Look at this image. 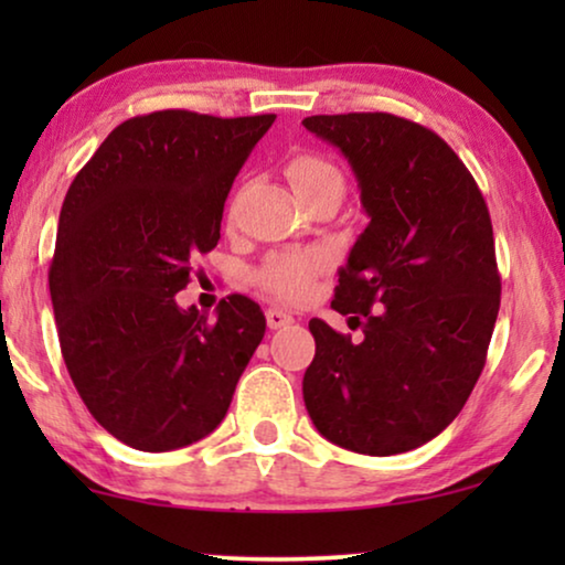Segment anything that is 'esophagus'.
<instances>
[{
	"instance_id": "1",
	"label": "esophagus",
	"mask_w": 565,
	"mask_h": 565,
	"mask_svg": "<svg viewBox=\"0 0 565 565\" xmlns=\"http://www.w3.org/2000/svg\"><path fill=\"white\" fill-rule=\"evenodd\" d=\"M296 321L288 311H282V308H267V327L269 329H282V327H290V323Z\"/></svg>"
}]
</instances>
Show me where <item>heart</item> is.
I'll list each match as a JSON object with an SVG mask.
<instances>
[{"mask_svg":"<svg viewBox=\"0 0 565 565\" xmlns=\"http://www.w3.org/2000/svg\"><path fill=\"white\" fill-rule=\"evenodd\" d=\"M288 177L300 200L316 195L342 198L344 192L342 169L331 159L321 157V153H298L296 159H290ZM329 265L331 254L321 246L277 252L262 265L257 280L275 298L296 303V300H303L308 296L316 277L327 273Z\"/></svg>","mask_w":565,"mask_h":565,"instance_id":"1","label":"heart"}]
</instances>
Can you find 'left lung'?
<instances>
[{
  "label": "left lung",
  "instance_id": "8db88e82",
  "mask_svg": "<svg viewBox=\"0 0 565 565\" xmlns=\"http://www.w3.org/2000/svg\"><path fill=\"white\" fill-rule=\"evenodd\" d=\"M303 126L344 153L370 215L331 300L362 339L311 319L306 408L344 450L408 452L460 414L486 365L501 300L489 207L458 153L419 122L347 113Z\"/></svg>",
  "mask_w": 565,
  "mask_h": 565
}]
</instances>
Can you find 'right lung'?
I'll return each mask as SVG.
<instances>
[{
  "label": "right lung",
  "instance_id": "right-lung-1",
  "mask_svg": "<svg viewBox=\"0 0 565 565\" xmlns=\"http://www.w3.org/2000/svg\"><path fill=\"white\" fill-rule=\"evenodd\" d=\"M273 122L138 115L66 192L49 273L61 354L89 414L128 447L167 452L211 435L265 337L246 296L207 319L174 292L218 244L231 184Z\"/></svg>",
  "mask_w": 565,
  "mask_h": 565
}]
</instances>
